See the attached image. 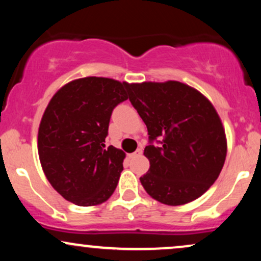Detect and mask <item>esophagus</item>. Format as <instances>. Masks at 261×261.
<instances>
[{"instance_id":"34e87169","label":"esophagus","mask_w":261,"mask_h":261,"mask_svg":"<svg viewBox=\"0 0 261 261\" xmlns=\"http://www.w3.org/2000/svg\"><path fill=\"white\" fill-rule=\"evenodd\" d=\"M141 153H142V149H141V148H137L136 151L134 152V153H130V154H128V157H130V158H134V157H136V155H139V154H141Z\"/></svg>"}]
</instances>
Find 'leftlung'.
<instances>
[{
  "label": "left lung",
  "instance_id": "obj_1",
  "mask_svg": "<svg viewBox=\"0 0 261 261\" xmlns=\"http://www.w3.org/2000/svg\"><path fill=\"white\" fill-rule=\"evenodd\" d=\"M126 88L149 135L143 152L149 169L140 178L142 187L164 205L196 200L216 181L226 161V134L216 109L178 81L127 83Z\"/></svg>",
  "mask_w": 261,
  "mask_h": 261
}]
</instances>
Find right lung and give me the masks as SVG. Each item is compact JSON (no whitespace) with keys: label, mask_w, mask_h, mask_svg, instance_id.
Segmentation results:
<instances>
[{"label":"right lung","mask_w":261,"mask_h":261,"mask_svg":"<svg viewBox=\"0 0 261 261\" xmlns=\"http://www.w3.org/2000/svg\"><path fill=\"white\" fill-rule=\"evenodd\" d=\"M126 82L85 77L54 94L38 133L41 167L53 188L67 201L95 206L118 185L125 153L106 146L112 113L127 99Z\"/></svg>","instance_id":"right-lung-1"}]
</instances>
